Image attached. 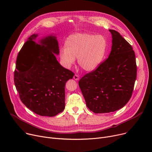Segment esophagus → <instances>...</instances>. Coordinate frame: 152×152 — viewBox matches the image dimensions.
I'll return each mask as SVG.
<instances>
[{
  "instance_id": "1",
  "label": "esophagus",
  "mask_w": 152,
  "mask_h": 152,
  "mask_svg": "<svg viewBox=\"0 0 152 152\" xmlns=\"http://www.w3.org/2000/svg\"><path fill=\"white\" fill-rule=\"evenodd\" d=\"M73 78H74L75 80H76V81H78V80H79V76L78 75H74Z\"/></svg>"
}]
</instances>
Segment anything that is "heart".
Instances as JSON below:
<instances>
[{
	"mask_svg": "<svg viewBox=\"0 0 152 152\" xmlns=\"http://www.w3.org/2000/svg\"><path fill=\"white\" fill-rule=\"evenodd\" d=\"M107 52V41L103 36L76 33L66 39L60 56L66 68H70L77 58L79 66L86 71H92L102 63Z\"/></svg>",
	"mask_w": 152,
	"mask_h": 152,
	"instance_id": "1",
	"label": "heart"
}]
</instances>
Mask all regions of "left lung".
<instances>
[{
  "label": "left lung",
  "mask_w": 152,
  "mask_h": 152,
  "mask_svg": "<svg viewBox=\"0 0 152 152\" xmlns=\"http://www.w3.org/2000/svg\"><path fill=\"white\" fill-rule=\"evenodd\" d=\"M112 45L108 58L79 82L86 105L95 113L113 112L129 102L137 76L135 53L118 31L109 29Z\"/></svg>",
  "instance_id": "left-lung-1"
}]
</instances>
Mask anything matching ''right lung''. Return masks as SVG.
<instances>
[{
  "instance_id": "1",
  "label": "right lung",
  "mask_w": 152,
  "mask_h": 152,
  "mask_svg": "<svg viewBox=\"0 0 152 152\" xmlns=\"http://www.w3.org/2000/svg\"><path fill=\"white\" fill-rule=\"evenodd\" d=\"M38 36L31 35L18 53L14 82L24 105L39 115L52 117L65 109V84L74 73L55 57L59 54L57 37L37 39Z\"/></svg>"
}]
</instances>
